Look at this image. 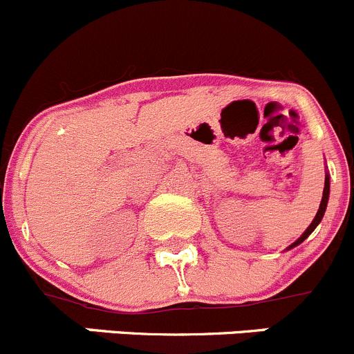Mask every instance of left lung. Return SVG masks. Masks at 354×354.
<instances>
[{"label":"left lung","mask_w":354,"mask_h":354,"mask_svg":"<svg viewBox=\"0 0 354 354\" xmlns=\"http://www.w3.org/2000/svg\"><path fill=\"white\" fill-rule=\"evenodd\" d=\"M328 192H330V181H328V176H325V187H324V197H322V202H320V209H318V212H317V216H315V219L313 221H311V225L308 226V230L306 232L303 233V235L299 236V239L296 240V242L292 243V245L289 247V249H292V247H296V245H299L301 242H303V240H306L308 236H310V233L313 232L315 228H317L318 226V223L322 221V218H324V214H325V209H327V202H328Z\"/></svg>","instance_id":"1"}]
</instances>
